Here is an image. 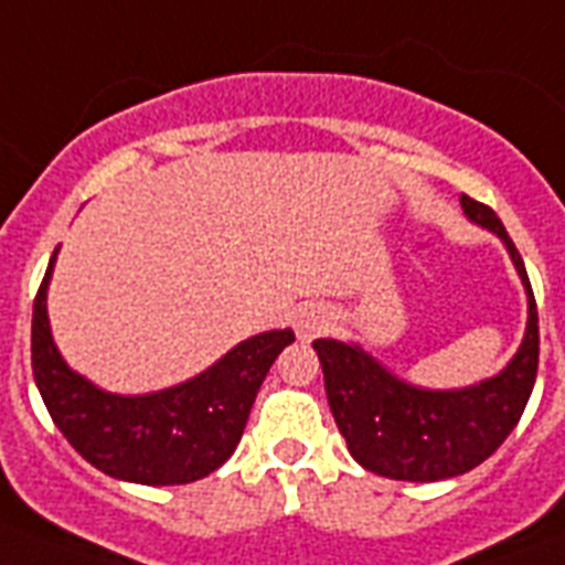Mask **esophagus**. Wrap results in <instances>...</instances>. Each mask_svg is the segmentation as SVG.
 <instances>
[{
  "label": "esophagus",
  "instance_id": "34e87169",
  "mask_svg": "<svg viewBox=\"0 0 565 565\" xmlns=\"http://www.w3.org/2000/svg\"><path fill=\"white\" fill-rule=\"evenodd\" d=\"M334 322V313L326 308V305H310V308H301L299 317H296V331H299L301 340H313V337L326 334L328 328Z\"/></svg>",
  "mask_w": 565,
  "mask_h": 565
}]
</instances>
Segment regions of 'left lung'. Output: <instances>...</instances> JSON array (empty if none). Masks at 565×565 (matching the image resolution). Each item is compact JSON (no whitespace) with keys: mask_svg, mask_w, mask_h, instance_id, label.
Returning a JSON list of instances; mask_svg holds the SVG:
<instances>
[{"mask_svg":"<svg viewBox=\"0 0 565 565\" xmlns=\"http://www.w3.org/2000/svg\"><path fill=\"white\" fill-rule=\"evenodd\" d=\"M463 213L508 246L527 290L525 340L513 361L481 384L422 390L381 366L361 345L313 340L337 428L363 469L393 481H446L481 466L525 413L540 366L536 301L522 255L492 207L460 195Z\"/></svg>","mask_w":565,"mask_h":565,"instance_id":"1","label":"left lung"}]
</instances>
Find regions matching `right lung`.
Wrapping results in <instances>:
<instances>
[{
    "mask_svg": "<svg viewBox=\"0 0 565 565\" xmlns=\"http://www.w3.org/2000/svg\"><path fill=\"white\" fill-rule=\"evenodd\" d=\"M55 257L57 248L34 296L31 370L66 443L99 472L146 487L190 483L220 469L243 437L266 372L296 334L284 328L248 337L211 370L170 390L105 393L70 370L52 340L46 290Z\"/></svg>",
    "mask_w": 565,
    "mask_h": 565,
    "instance_id": "1",
    "label": "right lung"
}]
</instances>
